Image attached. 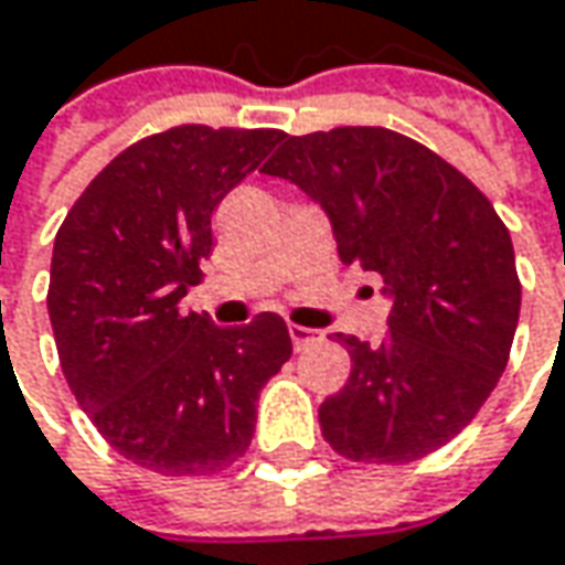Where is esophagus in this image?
Wrapping results in <instances>:
<instances>
[{"label":"esophagus","mask_w":565,"mask_h":565,"mask_svg":"<svg viewBox=\"0 0 565 565\" xmlns=\"http://www.w3.org/2000/svg\"><path fill=\"white\" fill-rule=\"evenodd\" d=\"M287 331H290L294 350H306V347H312V343L321 341L319 331H312V328H302V324H290Z\"/></svg>","instance_id":"1"}]
</instances>
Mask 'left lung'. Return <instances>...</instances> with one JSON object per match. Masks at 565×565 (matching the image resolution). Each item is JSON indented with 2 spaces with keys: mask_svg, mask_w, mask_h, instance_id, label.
<instances>
[{
  "mask_svg": "<svg viewBox=\"0 0 565 565\" xmlns=\"http://www.w3.org/2000/svg\"><path fill=\"white\" fill-rule=\"evenodd\" d=\"M328 212L338 256L384 278L391 334L350 353V379L319 406L321 438L353 462L428 457L476 418L507 369L522 284L513 241L462 171L387 127L287 137L263 166Z\"/></svg>",
  "mask_w": 565,
  "mask_h": 565,
  "instance_id": "obj_1",
  "label": "left lung"
}]
</instances>
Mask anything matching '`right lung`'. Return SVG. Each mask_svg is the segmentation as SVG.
<instances>
[{
    "label": "right lung",
    "mask_w": 565,
    "mask_h": 565,
    "mask_svg": "<svg viewBox=\"0 0 565 565\" xmlns=\"http://www.w3.org/2000/svg\"><path fill=\"white\" fill-rule=\"evenodd\" d=\"M275 127L178 125L118 152L71 205L50 271L52 334L96 431L159 476L241 459L256 399L294 347L281 316L218 328L181 312L212 253V212L281 140Z\"/></svg>",
    "instance_id": "add662e5"
}]
</instances>
